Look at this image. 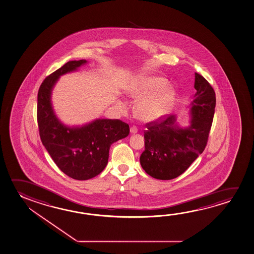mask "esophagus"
<instances>
[{"instance_id":"obj_1","label":"esophagus","mask_w":254,"mask_h":254,"mask_svg":"<svg viewBox=\"0 0 254 254\" xmlns=\"http://www.w3.org/2000/svg\"><path fill=\"white\" fill-rule=\"evenodd\" d=\"M129 131H130V133H131V134H135V133H137V127H136V126H134V125H133V126H131V127H130V129H129Z\"/></svg>"}]
</instances>
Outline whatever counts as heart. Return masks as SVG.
Wrapping results in <instances>:
<instances>
[{"label":"heart","instance_id":"b5f03b06","mask_svg":"<svg viewBox=\"0 0 254 254\" xmlns=\"http://www.w3.org/2000/svg\"><path fill=\"white\" fill-rule=\"evenodd\" d=\"M129 96L143 99L137 102L136 115L144 121H157L171 111L176 100V90L167 85V80L159 76L135 78L127 88ZM124 107V106H122Z\"/></svg>","mask_w":254,"mask_h":254}]
</instances>
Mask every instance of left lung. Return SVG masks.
<instances>
[{
	"label": "left lung",
	"mask_w": 254,
	"mask_h": 254,
	"mask_svg": "<svg viewBox=\"0 0 254 254\" xmlns=\"http://www.w3.org/2000/svg\"><path fill=\"white\" fill-rule=\"evenodd\" d=\"M194 88L197 92L190 106L189 126L179 127L175 115L146 124L140 164L153 178L179 177L205 149L214 115L215 93L198 73H195Z\"/></svg>",
	"instance_id": "left-lung-1"
}]
</instances>
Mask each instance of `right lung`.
I'll return each mask as SVG.
<instances>
[{"instance_id": "1", "label": "right lung", "mask_w": 254, "mask_h": 254, "mask_svg": "<svg viewBox=\"0 0 254 254\" xmlns=\"http://www.w3.org/2000/svg\"><path fill=\"white\" fill-rule=\"evenodd\" d=\"M86 60L69 61L42 82L38 93L37 120L41 142L57 167L68 177L87 180L106 168L109 148L129 135V125L118 119H96L82 126L69 127L58 119L51 94L59 77L77 70Z\"/></svg>"}]
</instances>
